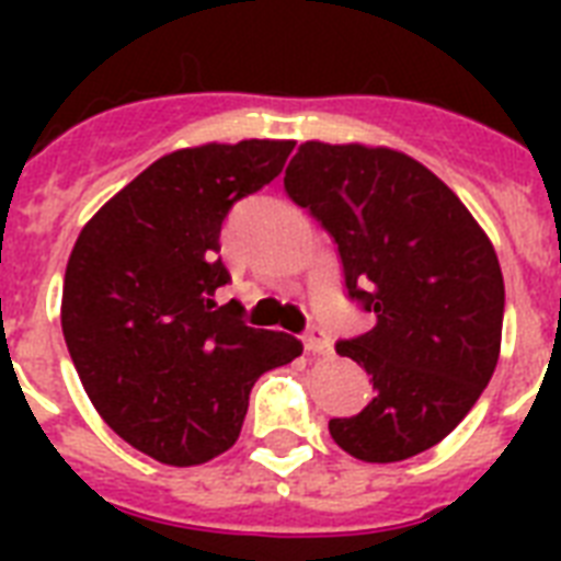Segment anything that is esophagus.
I'll use <instances>...</instances> for the list:
<instances>
[{
    "mask_svg": "<svg viewBox=\"0 0 561 561\" xmlns=\"http://www.w3.org/2000/svg\"><path fill=\"white\" fill-rule=\"evenodd\" d=\"M302 343H306L308 352H314V355H329L332 352V337L325 332L323 325H308L306 332H302Z\"/></svg>",
    "mask_w": 561,
    "mask_h": 561,
    "instance_id": "esophagus-1",
    "label": "esophagus"
}]
</instances>
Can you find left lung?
<instances>
[{
    "instance_id": "8db88e82",
    "label": "left lung",
    "mask_w": 561,
    "mask_h": 561,
    "mask_svg": "<svg viewBox=\"0 0 561 561\" xmlns=\"http://www.w3.org/2000/svg\"><path fill=\"white\" fill-rule=\"evenodd\" d=\"M285 192L332 236L346 297L373 314L334 350L375 396L329 422L332 439L367 462L427 451L495 373L504 276L489 238L443 180L390 148L299 145Z\"/></svg>"
}]
</instances>
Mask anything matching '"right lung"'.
I'll list each match as a JSON object with an SVG mask.
<instances>
[{"mask_svg": "<svg viewBox=\"0 0 561 561\" xmlns=\"http://www.w3.org/2000/svg\"><path fill=\"white\" fill-rule=\"evenodd\" d=\"M294 142L244 139L162 157L75 241L60 323L87 396L125 443L169 466L232 448L259 375L285 367L294 334L253 329L218 259L224 218L285 169Z\"/></svg>", "mask_w": 561, "mask_h": 561, "instance_id": "add662e5", "label": "right lung"}]
</instances>
